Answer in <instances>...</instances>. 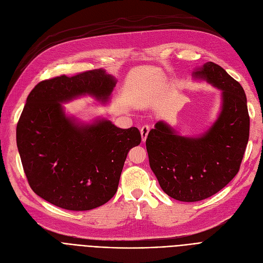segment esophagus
Instances as JSON below:
<instances>
[{
	"label": "esophagus",
	"instance_id": "obj_1",
	"mask_svg": "<svg viewBox=\"0 0 263 263\" xmlns=\"http://www.w3.org/2000/svg\"><path fill=\"white\" fill-rule=\"evenodd\" d=\"M149 131H150V128H149L148 126L142 127V129H141V135H142V142H143V143L146 142Z\"/></svg>",
	"mask_w": 263,
	"mask_h": 263
}]
</instances>
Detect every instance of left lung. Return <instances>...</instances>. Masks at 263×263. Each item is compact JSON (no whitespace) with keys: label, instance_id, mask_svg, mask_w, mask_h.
I'll list each match as a JSON object with an SVG mask.
<instances>
[{"label":"left lung","instance_id":"left-lung-1","mask_svg":"<svg viewBox=\"0 0 263 263\" xmlns=\"http://www.w3.org/2000/svg\"><path fill=\"white\" fill-rule=\"evenodd\" d=\"M193 78L222 91L220 112L212 126L189 137L158 121L146 140L150 168L161 189L170 197L186 202L208 198L232 180L250 136L246 96L240 83L212 62L196 68Z\"/></svg>","mask_w":263,"mask_h":263}]
</instances>
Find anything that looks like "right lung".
Returning <instances> with one entry per match:
<instances>
[{
    "mask_svg": "<svg viewBox=\"0 0 263 263\" xmlns=\"http://www.w3.org/2000/svg\"><path fill=\"white\" fill-rule=\"evenodd\" d=\"M116 83L103 69H95L43 81L27 96L17 146L38 196L66 210L86 211L115 195L129 150L142 141L139 129H120L104 118L81 122L66 115L62 103L91 96L105 104Z\"/></svg>",
    "mask_w": 263,
    "mask_h": 263,
    "instance_id": "obj_1",
    "label": "right lung"
}]
</instances>
